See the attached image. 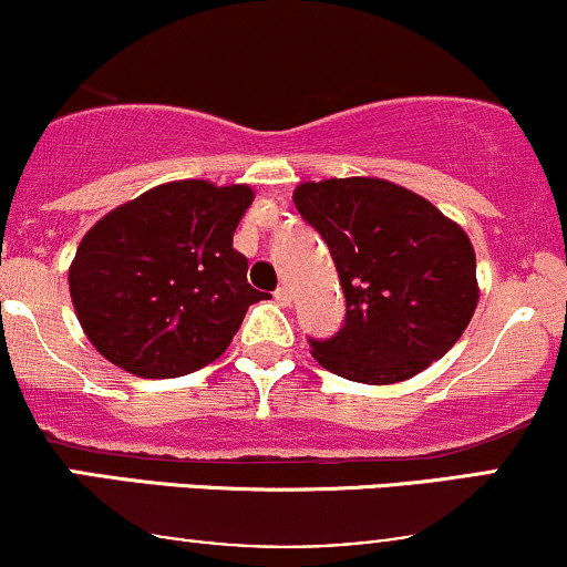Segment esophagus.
<instances>
[{
  "label": "esophagus",
  "instance_id": "esophagus-1",
  "mask_svg": "<svg viewBox=\"0 0 567 567\" xmlns=\"http://www.w3.org/2000/svg\"><path fill=\"white\" fill-rule=\"evenodd\" d=\"M275 301L279 303V306H290V301H292V292H290V288H277L275 290Z\"/></svg>",
  "mask_w": 567,
  "mask_h": 567
}]
</instances>
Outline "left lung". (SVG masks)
Segmentation results:
<instances>
[{
  "label": "left lung",
  "instance_id": "1",
  "mask_svg": "<svg viewBox=\"0 0 567 567\" xmlns=\"http://www.w3.org/2000/svg\"><path fill=\"white\" fill-rule=\"evenodd\" d=\"M298 213L330 247L347 317L309 338L315 360L360 383H396L440 360L477 306V261L466 231L432 202L381 178L301 184Z\"/></svg>",
  "mask_w": 567,
  "mask_h": 567
}]
</instances>
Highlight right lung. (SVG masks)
<instances>
[{"instance_id":"right-lung-1","label":"right lung","mask_w":567,"mask_h":567,"mask_svg":"<svg viewBox=\"0 0 567 567\" xmlns=\"http://www.w3.org/2000/svg\"><path fill=\"white\" fill-rule=\"evenodd\" d=\"M250 202V186L175 181L84 234L69 290L109 362L141 379H175L224 354L247 306L266 298L231 245Z\"/></svg>"}]
</instances>
